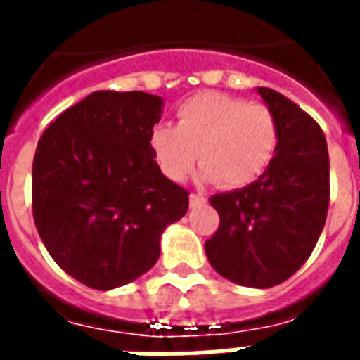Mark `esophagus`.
I'll return each mask as SVG.
<instances>
[{
    "label": "esophagus",
    "mask_w": 360,
    "mask_h": 360,
    "mask_svg": "<svg viewBox=\"0 0 360 360\" xmlns=\"http://www.w3.org/2000/svg\"><path fill=\"white\" fill-rule=\"evenodd\" d=\"M188 200H191V206H200V204L206 202V196L200 195V193H191Z\"/></svg>",
    "instance_id": "obj_1"
}]
</instances>
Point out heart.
<instances>
[{"label":"heart","instance_id":"heart-1","mask_svg":"<svg viewBox=\"0 0 360 360\" xmlns=\"http://www.w3.org/2000/svg\"><path fill=\"white\" fill-rule=\"evenodd\" d=\"M278 139V119L266 103L204 92L181 103L175 127H154L150 148L169 179H185L198 154L204 179L237 188L264 173Z\"/></svg>","mask_w":360,"mask_h":360}]
</instances>
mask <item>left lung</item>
Here are the masks:
<instances>
[{
  "label": "left lung",
  "mask_w": 360,
  "mask_h": 360,
  "mask_svg": "<svg viewBox=\"0 0 360 360\" xmlns=\"http://www.w3.org/2000/svg\"><path fill=\"white\" fill-rule=\"evenodd\" d=\"M258 94L278 119V148L255 183L218 193L219 226L204 243L212 268L245 287H274L314 250L330 206V158L322 129L276 90Z\"/></svg>",
  "instance_id": "8db88e82"
}]
</instances>
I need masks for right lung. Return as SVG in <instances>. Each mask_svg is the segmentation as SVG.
<instances>
[{
	"instance_id": "add662e5",
	"label": "right lung",
	"mask_w": 360,
	"mask_h": 360,
	"mask_svg": "<svg viewBox=\"0 0 360 360\" xmlns=\"http://www.w3.org/2000/svg\"><path fill=\"white\" fill-rule=\"evenodd\" d=\"M162 98L98 90L51 121L32 162V216L71 278L108 291L160 258V237L188 210L150 148Z\"/></svg>"
}]
</instances>
